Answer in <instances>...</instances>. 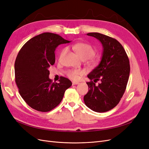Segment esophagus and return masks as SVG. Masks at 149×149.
Segmentation results:
<instances>
[{"label":"esophagus","instance_id":"obj_1","mask_svg":"<svg viewBox=\"0 0 149 149\" xmlns=\"http://www.w3.org/2000/svg\"><path fill=\"white\" fill-rule=\"evenodd\" d=\"M72 84H73V85H76V84H79V83L78 82H76V81H73V82H72Z\"/></svg>","mask_w":149,"mask_h":149}]
</instances>
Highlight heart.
<instances>
[{
	"label": "heart",
	"instance_id": "heart-1",
	"mask_svg": "<svg viewBox=\"0 0 149 149\" xmlns=\"http://www.w3.org/2000/svg\"><path fill=\"white\" fill-rule=\"evenodd\" d=\"M72 48L78 54L79 56L83 60H88L92 59L96 54V50L94 48L90 45L89 44L84 43H78L73 45L71 46ZM68 50L67 48H65L61 50L60 56V58L65 55ZM92 61L94 63H96L97 62V60L92 59ZM83 74V72L81 70H68L66 72V74L68 77L73 80H78L79 79L80 76Z\"/></svg>",
	"mask_w": 149,
	"mask_h": 149
}]
</instances>
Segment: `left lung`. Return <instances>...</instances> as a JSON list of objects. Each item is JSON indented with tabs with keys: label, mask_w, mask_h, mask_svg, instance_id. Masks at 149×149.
<instances>
[{
	"label": "left lung",
	"mask_w": 149,
	"mask_h": 149,
	"mask_svg": "<svg viewBox=\"0 0 149 149\" xmlns=\"http://www.w3.org/2000/svg\"><path fill=\"white\" fill-rule=\"evenodd\" d=\"M100 40L103 51L101 60L88 75L89 91L84 96L85 104L93 111L104 112L118 104L125 91L130 73L129 58L122 45L100 33H89ZM97 80L101 82L95 84Z\"/></svg>",
	"instance_id": "obj_1"
}]
</instances>
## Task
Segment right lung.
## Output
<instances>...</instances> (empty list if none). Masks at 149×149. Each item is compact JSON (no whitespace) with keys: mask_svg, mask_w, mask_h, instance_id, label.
Returning a JSON list of instances; mask_svg holds the SVG:
<instances>
[{"mask_svg":"<svg viewBox=\"0 0 149 149\" xmlns=\"http://www.w3.org/2000/svg\"><path fill=\"white\" fill-rule=\"evenodd\" d=\"M70 42L58 34L43 33L26 42L18 53L15 83L20 96L33 109L50 111L61 102L65 91L72 85L65 77H61L59 83H53L48 70L55 62L56 47Z\"/></svg>","mask_w":149,"mask_h":149,"instance_id":"right-lung-1","label":"right lung"}]
</instances>
